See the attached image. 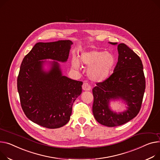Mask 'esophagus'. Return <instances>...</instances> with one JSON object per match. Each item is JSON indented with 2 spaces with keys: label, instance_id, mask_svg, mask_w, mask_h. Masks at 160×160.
<instances>
[{
  "label": "esophagus",
  "instance_id": "1",
  "mask_svg": "<svg viewBox=\"0 0 160 160\" xmlns=\"http://www.w3.org/2000/svg\"><path fill=\"white\" fill-rule=\"evenodd\" d=\"M82 89L84 91H89L91 89V87L88 82H84L82 85Z\"/></svg>",
  "mask_w": 160,
  "mask_h": 160
}]
</instances>
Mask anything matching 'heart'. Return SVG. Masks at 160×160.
Instances as JSON below:
<instances>
[{"instance_id":"obj_1","label":"heart","mask_w":160,"mask_h":160,"mask_svg":"<svg viewBox=\"0 0 160 160\" xmlns=\"http://www.w3.org/2000/svg\"><path fill=\"white\" fill-rule=\"evenodd\" d=\"M79 60L83 65L89 66L88 70L89 77L97 82H102L107 79L114 66L115 58L109 52L97 50H90L82 52ZM77 58L72 59V67L75 69L80 68V62Z\"/></svg>"}]
</instances>
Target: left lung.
<instances>
[{
  "label": "left lung",
  "mask_w": 160,
  "mask_h": 160,
  "mask_svg": "<svg viewBox=\"0 0 160 160\" xmlns=\"http://www.w3.org/2000/svg\"><path fill=\"white\" fill-rule=\"evenodd\" d=\"M118 61L114 72L107 79L97 82L92 89L93 115L98 123L108 127L122 125L136 116L145 89L143 68L139 56L124 43L118 45ZM119 98L125 101L129 108L118 115L111 112L108 105L111 99Z\"/></svg>",
  "instance_id": "left-lung-1"
}]
</instances>
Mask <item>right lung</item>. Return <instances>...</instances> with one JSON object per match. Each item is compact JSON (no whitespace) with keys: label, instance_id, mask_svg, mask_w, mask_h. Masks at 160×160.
<instances>
[{"label":"right lung","instance_id":"right-lung-1","mask_svg":"<svg viewBox=\"0 0 160 160\" xmlns=\"http://www.w3.org/2000/svg\"><path fill=\"white\" fill-rule=\"evenodd\" d=\"M72 44L68 40L38 42L20 65L17 89L21 107L28 118L48 129L59 128L69 121L83 82L62 76L56 61L49 72H44V61L41 60L66 62Z\"/></svg>","mask_w":160,"mask_h":160}]
</instances>
